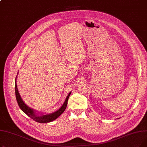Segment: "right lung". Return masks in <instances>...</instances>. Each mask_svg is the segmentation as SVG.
Here are the masks:
<instances>
[{
	"label": "right lung",
	"instance_id": "right-lung-1",
	"mask_svg": "<svg viewBox=\"0 0 147 147\" xmlns=\"http://www.w3.org/2000/svg\"><path fill=\"white\" fill-rule=\"evenodd\" d=\"M18 73H17V76H18ZM17 76L16 77V78H15V90L16 99L21 110L25 114H26L28 117L32 118L33 120H34L36 122L41 123H49L53 120H55L63 113V112L65 111L67 107L68 99L69 95H70L71 93V92H69V93L68 94L63 105H62L58 110L52 113L45 114L44 113L38 112V111H36L32 109V108L28 107L27 105L26 104V103L24 101H23V100L22 99L20 96V94L19 93L18 88H17Z\"/></svg>",
	"mask_w": 147,
	"mask_h": 147
}]
</instances>
